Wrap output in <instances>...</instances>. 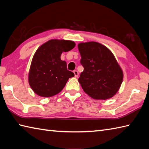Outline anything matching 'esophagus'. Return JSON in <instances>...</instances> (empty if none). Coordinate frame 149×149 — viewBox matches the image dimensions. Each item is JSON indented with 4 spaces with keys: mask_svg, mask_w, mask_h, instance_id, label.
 I'll return each instance as SVG.
<instances>
[{
    "mask_svg": "<svg viewBox=\"0 0 149 149\" xmlns=\"http://www.w3.org/2000/svg\"><path fill=\"white\" fill-rule=\"evenodd\" d=\"M73 72H74V77L77 78L78 77V72L77 70H74L73 71Z\"/></svg>",
    "mask_w": 149,
    "mask_h": 149,
    "instance_id": "obj_1",
    "label": "esophagus"
}]
</instances>
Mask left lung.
I'll list each match as a JSON object with an SVG mask.
<instances>
[{
    "instance_id": "1",
    "label": "left lung",
    "mask_w": 149,
    "mask_h": 149,
    "mask_svg": "<svg viewBox=\"0 0 149 149\" xmlns=\"http://www.w3.org/2000/svg\"><path fill=\"white\" fill-rule=\"evenodd\" d=\"M78 47L84 68L78 81L84 91L95 100L113 97L123 80V71L113 54L97 42H81Z\"/></svg>"
}]
</instances>
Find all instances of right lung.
Instances as JSON below:
<instances>
[{"label":"right lung","mask_w":149,"mask_h":149,"mask_svg":"<svg viewBox=\"0 0 149 149\" xmlns=\"http://www.w3.org/2000/svg\"><path fill=\"white\" fill-rule=\"evenodd\" d=\"M74 47L72 41L51 39L36 50L29 72V85L36 94L45 97L54 96L64 88L69 78L74 77L61 55Z\"/></svg>","instance_id":"right-lung-1"}]
</instances>
